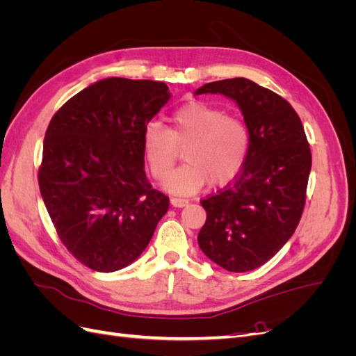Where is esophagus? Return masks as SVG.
Listing matches in <instances>:
<instances>
[{
  "label": "esophagus",
  "mask_w": 356,
  "mask_h": 356,
  "mask_svg": "<svg viewBox=\"0 0 356 356\" xmlns=\"http://www.w3.org/2000/svg\"><path fill=\"white\" fill-rule=\"evenodd\" d=\"M170 203H172V207H175V208H184V207H187V204H188V199L172 197Z\"/></svg>",
  "instance_id": "1"
}]
</instances>
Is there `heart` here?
I'll list each match as a JSON object with an SVG mask.
<instances>
[{"instance_id": "1", "label": "heart", "mask_w": 356, "mask_h": 356, "mask_svg": "<svg viewBox=\"0 0 356 356\" xmlns=\"http://www.w3.org/2000/svg\"><path fill=\"white\" fill-rule=\"evenodd\" d=\"M169 129L149 123L143 134V152L156 181L165 182L184 148L186 165L168 181L178 195H191L211 181L224 186L238 177L250 152V132L241 117L220 106L190 101L170 114Z\"/></svg>"}]
</instances>
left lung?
Instances as JSON below:
<instances>
[{
	"instance_id": "left-lung-1",
	"label": "left lung",
	"mask_w": 356,
	"mask_h": 356,
	"mask_svg": "<svg viewBox=\"0 0 356 356\" xmlns=\"http://www.w3.org/2000/svg\"><path fill=\"white\" fill-rule=\"evenodd\" d=\"M238 102L250 152L232 182L200 200L207 222L197 242L213 263L234 273L263 266L296 232L306 203L312 153L305 127L282 96L248 79L202 86Z\"/></svg>"
}]
</instances>
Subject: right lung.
<instances>
[{
	"label": "right lung",
	"instance_id": "obj_1",
	"mask_svg": "<svg viewBox=\"0 0 356 356\" xmlns=\"http://www.w3.org/2000/svg\"><path fill=\"white\" fill-rule=\"evenodd\" d=\"M163 81L111 77L51 117L38 184L60 242L96 272L134 263L169 209L144 170L143 134L170 98Z\"/></svg>",
	"mask_w": 356,
	"mask_h": 356
}]
</instances>
